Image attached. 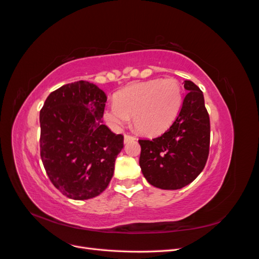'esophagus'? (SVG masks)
Returning <instances> with one entry per match:
<instances>
[{
	"instance_id": "esophagus-1",
	"label": "esophagus",
	"mask_w": 259,
	"mask_h": 259,
	"mask_svg": "<svg viewBox=\"0 0 259 259\" xmlns=\"http://www.w3.org/2000/svg\"><path fill=\"white\" fill-rule=\"evenodd\" d=\"M134 140H136V138H135L134 136L127 135V134H124V143H125V144L131 143V142H134Z\"/></svg>"
}]
</instances>
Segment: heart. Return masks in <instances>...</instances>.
<instances>
[{"instance_id": "b5f03b06", "label": "heart", "mask_w": 259, "mask_h": 259, "mask_svg": "<svg viewBox=\"0 0 259 259\" xmlns=\"http://www.w3.org/2000/svg\"><path fill=\"white\" fill-rule=\"evenodd\" d=\"M183 104V91L175 79L133 83L114 95L105 111L113 128L125 126L132 116L134 128L144 135L162 134L174 123Z\"/></svg>"}]
</instances>
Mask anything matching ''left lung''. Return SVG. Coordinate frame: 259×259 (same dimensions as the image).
<instances>
[{"label": "left lung", "mask_w": 259, "mask_h": 259, "mask_svg": "<svg viewBox=\"0 0 259 259\" xmlns=\"http://www.w3.org/2000/svg\"><path fill=\"white\" fill-rule=\"evenodd\" d=\"M188 91L175 122L160 137L140 139L139 165L148 183L164 190L189 185L204 168L209 151V116L202 91L186 80Z\"/></svg>", "instance_id": "1"}]
</instances>
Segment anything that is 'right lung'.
<instances>
[{
	"mask_svg": "<svg viewBox=\"0 0 259 259\" xmlns=\"http://www.w3.org/2000/svg\"><path fill=\"white\" fill-rule=\"evenodd\" d=\"M106 101L97 85L77 81L51 93L40 111L43 165L69 199L97 197L113 176L124 137L103 123Z\"/></svg>",
	"mask_w": 259,
	"mask_h": 259,
	"instance_id": "right-lung-1",
	"label": "right lung"
}]
</instances>
